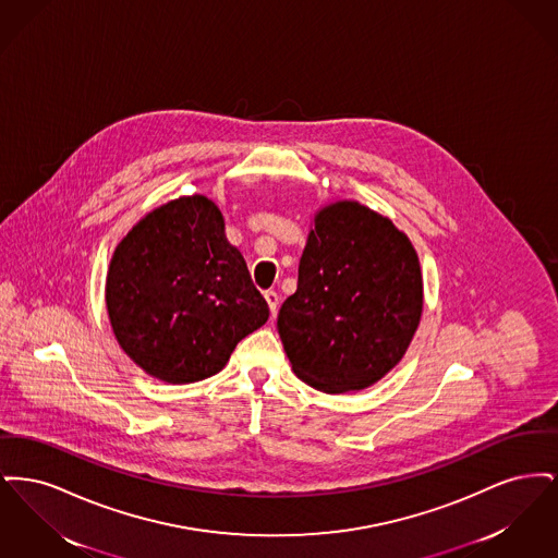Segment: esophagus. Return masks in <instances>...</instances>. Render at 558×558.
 Here are the masks:
<instances>
[{"instance_id": "esophagus-1", "label": "esophagus", "mask_w": 558, "mask_h": 558, "mask_svg": "<svg viewBox=\"0 0 558 558\" xmlns=\"http://www.w3.org/2000/svg\"><path fill=\"white\" fill-rule=\"evenodd\" d=\"M264 296H266L267 307H269V312H271V316H274V314L278 312V303H280V296H278V292L274 291H266Z\"/></svg>"}]
</instances>
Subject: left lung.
I'll list each match as a JSON object with an SVG mask.
<instances>
[{"label":"left lung","mask_w":558,"mask_h":558,"mask_svg":"<svg viewBox=\"0 0 558 558\" xmlns=\"http://www.w3.org/2000/svg\"><path fill=\"white\" fill-rule=\"evenodd\" d=\"M421 316L418 253L396 223L349 198L319 207L278 314L292 372L324 393L368 389L401 362Z\"/></svg>","instance_id":"8db88e82"}]
</instances>
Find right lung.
Returning <instances> with one entry per match:
<instances>
[{"label": "right lung", "instance_id": "1", "mask_svg": "<svg viewBox=\"0 0 558 558\" xmlns=\"http://www.w3.org/2000/svg\"><path fill=\"white\" fill-rule=\"evenodd\" d=\"M108 319L133 364L187 385L221 371L240 341L269 318L223 215L205 194L146 213L112 253Z\"/></svg>", "mask_w": 558, "mask_h": 558}]
</instances>
